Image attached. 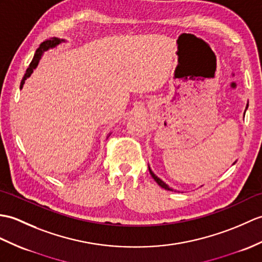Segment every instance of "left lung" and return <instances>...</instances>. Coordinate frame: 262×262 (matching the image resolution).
<instances>
[{
	"label": "left lung",
	"instance_id": "8db88e82",
	"mask_svg": "<svg viewBox=\"0 0 262 262\" xmlns=\"http://www.w3.org/2000/svg\"><path fill=\"white\" fill-rule=\"evenodd\" d=\"M247 108H248V105H247ZM149 169V173H150V175H151V178H153L155 181H156V183L157 184H159L161 187H163V188H165V190H167V191H174L173 190V188H171V187H169L167 184H165V183H164V182L161 180V179H159V178H157V176L153 173V172H151L150 171V168H148Z\"/></svg>",
	"mask_w": 262,
	"mask_h": 262
}]
</instances>
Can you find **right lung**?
<instances>
[{"instance_id": "add662e5", "label": "right lung", "mask_w": 262, "mask_h": 262, "mask_svg": "<svg viewBox=\"0 0 262 262\" xmlns=\"http://www.w3.org/2000/svg\"><path fill=\"white\" fill-rule=\"evenodd\" d=\"M60 42H61V40H58V39H49V40H46V41L42 42V43L40 45V47L38 48V50L35 51V54H34V57H33V59H32L31 63H30L29 67H28V69H27V71H26V75H24V77H23V79H22V81H21L20 88L23 87V84H24V81H26V79L29 78L30 76H31V74L33 72V69H35V67L38 66L39 60H40V58H41V56H42V53H43V51H47L48 49L56 47L57 45L60 43Z\"/></svg>"}]
</instances>
